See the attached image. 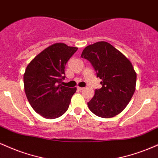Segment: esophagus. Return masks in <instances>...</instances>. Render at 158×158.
<instances>
[{
	"label": "esophagus",
	"instance_id": "1",
	"mask_svg": "<svg viewBox=\"0 0 158 158\" xmlns=\"http://www.w3.org/2000/svg\"><path fill=\"white\" fill-rule=\"evenodd\" d=\"M77 89H78V90H84V87H77Z\"/></svg>",
	"mask_w": 158,
	"mask_h": 158
}]
</instances>
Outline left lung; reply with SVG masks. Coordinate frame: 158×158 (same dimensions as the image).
<instances>
[{
    "instance_id": "left-lung-1",
    "label": "left lung",
    "mask_w": 158,
    "mask_h": 158,
    "mask_svg": "<svg viewBox=\"0 0 158 158\" xmlns=\"http://www.w3.org/2000/svg\"><path fill=\"white\" fill-rule=\"evenodd\" d=\"M81 56L90 61L102 80V88L87 103L90 111L104 118L121 113L135 90L137 74L130 60L104 41L87 45Z\"/></svg>"
}]
</instances>
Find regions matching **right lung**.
Masks as SVG:
<instances>
[{
    "label": "right lung",
    "instance_id": "right-lung-1",
    "mask_svg": "<svg viewBox=\"0 0 158 158\" xmlns=\"http://www.w3.org/2000/svg\"><path fill=\"white\" fill-rule=\"evenodd\" d=\"M77 49L55 43L41 51L26 67L23 75L26 97L34 110L45 118H56L68 109L77 87L60 83L65 77V64Z\"/></svg>",
    "mask_w": 158,
    "mask_h": 158
}]
</instances>
